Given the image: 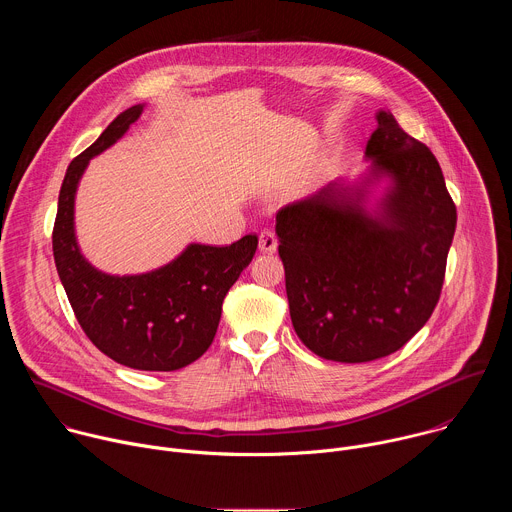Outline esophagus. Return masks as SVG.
Returning <instances> with one entry per match:
<instances>
[{
	"label": "esophagus",
	"mask_w": 512,
	"mask_h": 512,
	"mask_svg": "<svg viewBox=\"0 0 512 512\" xmlns=\"http://www.w3.org/2000/svg\"><path fill=\"white\" fill-rule=\"evenodd\" d=\"M277 249V237L271 231H263L259 235V251L261 253H275Z\"/></svg>",
	"instance_id": "obj_1"
}]
</instances>
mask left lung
I'll list each match as a JSON object with an SVG mask.
<instances>
[{"label":"left lung","instance_id":"1","mask_svg":"<svg viewBox=\"0 0 512 512\" xmlns=\"http://www.w3.org/2000/svg\"><path fill=\"white\" fill-rule=\"evenodd\" d=\"M367 143L371 180L391 178L375 214L364 188L328 184L275 216L289 316L300 340L336 362H369L405 346L442 294L456 204L427 145L391 111Z\"/></svg>","mask_w":512,"mask_h":512}]
</instances>
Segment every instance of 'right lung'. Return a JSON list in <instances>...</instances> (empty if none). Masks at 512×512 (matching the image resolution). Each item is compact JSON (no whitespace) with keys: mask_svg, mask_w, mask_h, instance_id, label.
Instances as JSON below:
<instances>
[{"mask_svg":"<svg viewBox=\"0 0 512 512\" xmlns=\"http://www.w3.org/2000/svg\"><path fill=\"white\" fill-rule=\"evenodd\" d=\"M143 105L119 113L99 139L70 162L58 194L52 251L68 302L89 340L137 371H178L214 340L223 302L257 251V235L233 245L192 243L172 263L141 275H107L79 251L75 194L91 158L113 145Z\"/></svg>","mask_w":512,"mask_h":512,"instance_id":"add662e5","label":"right lung"}]
</instances>
